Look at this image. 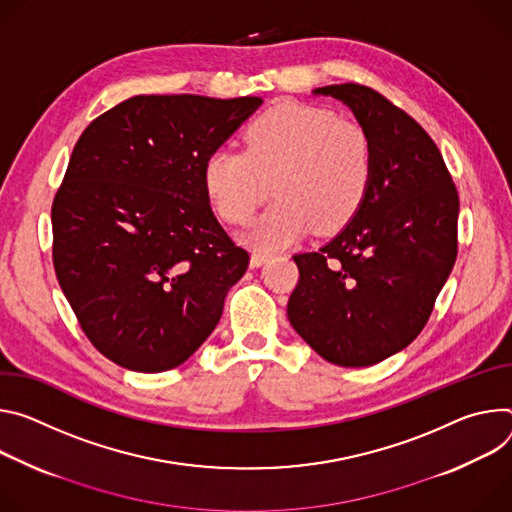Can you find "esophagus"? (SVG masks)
<instances>
[{
  "mask_svg": "<svg viewBox=\"0 0 512 512\" xmlns=\"http://www.w3.org/2000/svg\"><path fill=\"white\" fill-rule=\"evenodd\" d=\"M270 256H272V254H268V252L254 250V252H252V256H250V266H252V268H258V266L266 264V262L270 260Z\"/></svg>",
  "mask_w": 512,
  "mask_h": 512,
  "instance_id": "1",
  "label": "esophagus"
}]
</instances>
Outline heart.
Masks as SVG:
<instances>
[{
  "instance_id": "heart-1",
  "label": "heart",
  "mask_w": 512,
  "mask_h": 512,
  "mask_svg": "<svg viewBox=\"0 0 512 512\" xmlns=\"http://www.w3.org/2000/svg\"><path fill=\"white\" fill-rule=\"evenodd\" d=\"M374 152L368 132L323 107L280 103L244 132V154L215 150L203 185L215 213L234 225L252 219L268 195L274 203L244 236L260 250L297 242L309 227L333 234L356 215L370 189Z\"/></svg>"
}]
</instances>
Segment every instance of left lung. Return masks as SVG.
<instances>
[{
    "label": "left lung",
    "instance_id": "obj_1",
    "mask_svg": "<svg viewBox=\"0 0 512 512\" xmlns=\"http://www.w3.org/2000/svg\"><path fill=\"white\" fill-rule=\"evenodd\" d=\"M342 101L368 132L370 189L356 215L315 252L295 254L287 315L327 362L378 364L425 327L458 256L460 199L443 156L403 109L370 87L313 91Z\"/></svg>",
    "mask_w": 512,
    "mask_h": 512
}]
</instances>
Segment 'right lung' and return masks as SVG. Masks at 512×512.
<instances>
[{"instance_id":"obj_1","label":"right lung","mask_w":512,"mask_h":512,"mask_svg":"<svg viewBox=\"0 0 512 512\" xmlns=\"http://www.w3.org/2000/svg\"><path fill=\"white\" fill-rule=\"evenodd\" d=\"M260 97L136 95L93 120L52 203V260L89 342L134 372L189 360L250 256L203 185Z\"/></svg>"}]
</instances>
